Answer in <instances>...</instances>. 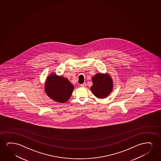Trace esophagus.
I'll use <instances>...</instances> for the list:
<instances>
[{
    "label": "esophagus",
    "mask_w": 161,
    "mask_h": 161,
    "mask_svg": "<svg viewBox=\"0 0 161 161\" xmlns=\"http://www.w3.org/2000/svg\"><path fill=\"white\" fill-rule=\"evenodd\" d=\"M86 86V82H85V83H84V84H81V87H85V86Z\"/></svg>",
    "instance_id": "1"
}]
</instances>
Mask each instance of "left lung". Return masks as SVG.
<instances>
[{
    "mask_svg": "<svg viewBox=\"0 0 161 161\" xmlns=\"http://www.w3.org/2000/svg\"><path fill=\"white\" fill-rule=\"evenodd\" d=\"M91 91L98 98H104L110 95L113 88V82L109 74L97 73L93 76Z\"/></svg>",
    "mask_w": 161,
    "mask_h": 161,
    "instance_id": "obj_1",
    "label": "left lung"
}]
</instances>
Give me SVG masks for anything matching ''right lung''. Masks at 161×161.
I'll list each match as a JSON object with an SVG mask.
<instances>
[{
  "instance_id": "add662e5",
  "label": "right lung",
  "mask_w": 161,
  "mask_h": 161,
  "mask_svg": "<svg viewBox=\"0 0 161 161\" xmlns=\"http://www.w3.org/2000/svg\"><path fill=\"white\" fill-rule=\"evenodd\" d=\"M74 86L68 79L52 73L48 76L44 84V91L50 98L64 103L70 98Z\"/></svg>"
}]
</instances>
